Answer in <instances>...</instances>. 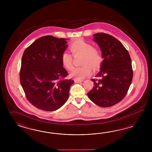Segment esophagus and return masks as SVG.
<instances>
[{"label": "esophagus", "instance_id": "obj_1", "mask_svg": "<svg viewBox=\"0 0 152 152\" xmlns=\"http://www.w3.org/2000/svg\"><path fill=\"white\" fill-rule=\"evenodd\" d=\"M74 81H75V83H81V82H83V80H79V79H77V78H75Z\"/></svg>", "mask_w": 152, "mask_h": 152}]
</instances>
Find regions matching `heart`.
Returning a JSON list of instances; mask_svg holds the SVG:
<instances>
[{"label":"heart","mask_w":152,"mask_h":152,"mask_svg":"<svg viewBox=\"0 0 152 152\" xmlns=\"http://www.w3.org/2000/svg\"><path fill=\"white\" fill-rule=\"evenodd\" d=\"M69 50L72 55H83L81 59L82 66L75 67L71 71V76L77 79H83L89 76L92 72V67L94 69H98L102 62L103 57L101 52L95 48L92 45L82 39L72 42ZM73 57L69 52L65 51L61 55V62L63 66L67 69L73 67Z\"/></svg>","instance_id":"b5f03b06"}]
</instances>
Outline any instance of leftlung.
<instances>
[{
  "mask_svg": "<svg viewBox=\"0 0 152 152\" xmlns=\"http://www.w3.org/2000/svg\"><path fill=\"white\" fill-rule=\"evenodd\" d=\"M94 36L104 60L96 76L99 79H91L94 86L88 96L98 106L110 107L121 101L128 92L133 76L132 60L128 51L115 37L105 33Z\"/></svg>",
  "mask_w": 152,
  "mask_h": 152,
  "instance_id": "1",
  "label": "left lung"
}]
</instances>
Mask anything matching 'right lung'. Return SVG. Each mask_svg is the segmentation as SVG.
Returning a JSON list of instances; mask_svg holds the SVG:
<instances>
[{"label": "right lung", "mask_w": 152, "mask_h": 152, "mask_svg": "<svg viewBox=\"0 0 152 152\" xmlns=\"http://www.w3.org/2000/svg\"><path fill=\"white\" fill-rule=\"evenodd\" d=\"M65 38L40 37L23 53L19 73L26 98L43 110L58 109L67 100L72 79L63 67L61 55L68 45Z\"/></svg>", "instance_id": "add662e5"}]
</instances>
